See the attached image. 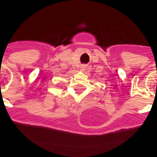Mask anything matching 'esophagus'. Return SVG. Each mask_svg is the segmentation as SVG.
Listing matches in <instances>:
<instances>
[{"mask_svg": "<svg viewBox=\"0 0 157 157\" xmlns=\"http://www.w3.org/2000/svg\"><path fill=\"white\" fill-rule=\"evenodd\" d=\"M86 67H87V65H86V64H83V65H81V69H82V70H86Z\"/></svg>", "mask_w": 157, "mask_h": 157, "instance_id": "esophagus-1", "label": "esophagus"}]
</instances>
